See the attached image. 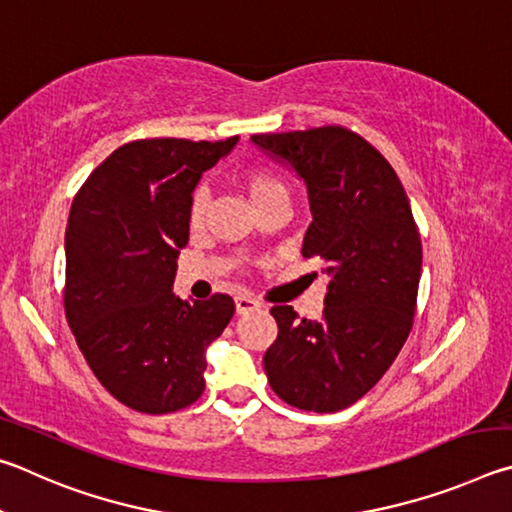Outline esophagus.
I'll return each mask as SVG.
<instances>
[{"label": "esophagus", "mask_w": 512, "mask_h": 512, "mask_svg": "<svg viewBox=\"0 0 512 512\" xmlns=\"http://www.w3.org/2000/svg\"><path fill=\"white\" fill-rule=\"evenodd\" d=\"M261 308V303H258L256 299L247 297V294H240V297H236V312L238 315H249V312H254Z\"/></svg>", "instance_id": "34e87169"}]
</instances>
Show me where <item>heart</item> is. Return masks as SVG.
I'll return each instance as SVG.
<instances>
[{
	"instance_id": "1",
	"label": "heart",
	"mask_w": 512,
	"mask_h": 512,
	"mask_svg": "<svg viewBox=\"0 0 512 512\" xmlns=\"http://www.w3.org/2000/svg\"><path fill=\"white\" fill-rule=\"evenodd\" d=\"M245 188L249 193L251 204H263L267 200H276V197H288V186H285L279 177L270 170L254 168L245 175ZM206 206H209V191L204 186L195 188L191 197V206H188V218L191 224H200L204 220Z\"/></svg>"
}]
</instances>
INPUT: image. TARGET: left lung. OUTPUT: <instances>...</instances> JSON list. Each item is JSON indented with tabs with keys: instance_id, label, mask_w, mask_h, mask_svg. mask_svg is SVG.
Here are the masks:
<instances>
[{
	"instance_id": "8db88e82",
	"label": "left lung",
	"mask_w": 512,
	"mask_h": 512,
	"mask_svg": "<svg viewBox=\"0 0 512 512\" xmlns=\"http://www.w3.org/2000/svg\"><path fill=\"white\" fill-rule=\"evenodd\" d=\"M251 141L306 184L301 254L328 276L321 319L272 308L279 337L263 357L267 380L297 409H346L387 373L414 324L423 247L409 197L389 161L342 125Z\"/></svg>"
}]
</instances>
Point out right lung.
Segmentation results:
<instances>
[{
  "label": "right lung",
  "instance_id": "obj_1",
  "mask_svg": "<svg viewBox=\"0 0 512 512\" xmlns=\"http://www.w3.org/2000/svg\"><path fill=\"white\" fill-rule=\"evenodd\" d=\"M236 143L130 141L87 177L71 204L69 328L98 382L141 414H170L202 396L206 348L236 312L227 294L191 303L173 292L195 186Z\"/></svg>",
  "mask_w": 512,
  "mask_h": 512
}]
</instances>
